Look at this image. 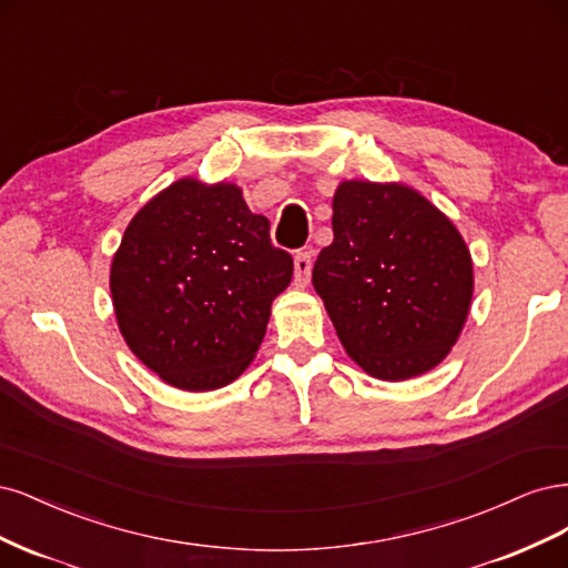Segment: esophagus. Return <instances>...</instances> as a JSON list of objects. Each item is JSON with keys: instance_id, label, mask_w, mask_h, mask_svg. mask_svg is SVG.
I'll use <instances>...</instances> for the list:
<instances>
[{"instance_id": "esophagus-1", "label": "esophagus", "mask_w": 568, "mask_h": 568, "mask_svg": "<svg viewBox=\"0 0 568 568\" xmlns=\"http://www.w3.org/2000/svg\"><path fill=\"white\" fill-rule=\"evenodd\" d=\"M311 278V252H300L295 257V285L304 287Z\"/></svg>"}]
</instances>
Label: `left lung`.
<instances>
[{
  "label": "left lung",
  "mask_w": 568,
  "mask_h": 568,
  "mask_svg": "<svg viewBox=\"0 0 568 568\" xmlns=\"http://www.w3.org/2000/svg\"><path fill=\"white\" fill-rule=\"evenodd\" d=\"M314 287L361 368L387 382L442 363L463 333L474 273L450 219L404 184L342 181Z\"/></svg>",
  "instance_id": "left-lung-1"
}]
</instances>
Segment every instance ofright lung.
Here are the masks:
<instances>
[{
	"label": "right lung",
	"instance_id": "1",
	"mask_svg": "<svg viewBox=\"0 0 568 568\" xmlns=\"http://www.w3.org/2000/svg\"><path fill=\"white\" fill-rule=\"evenodd\" d=\"M292 257L235 184L179 179L126 226L111 295L132 354L184 392L226 387L257 354Z\"/></svg>",
	"mask_w": 568,
	"mask_h": 568
}]
</instances>
